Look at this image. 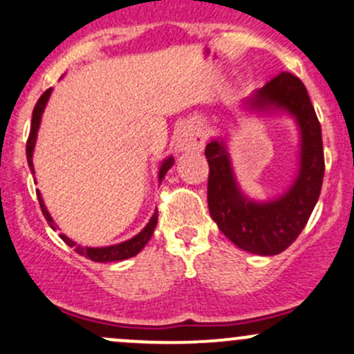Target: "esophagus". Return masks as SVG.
<instances>
[{"mask_svg": "<svg viewBox=\"0 0 354 354\" xmlns=\"http://www.w3.org/2000/svg\"><path fill=\"white\" fill-rule=\"evenodd\" d=\"M206 143L204 130L197 124H185L176 135V145L178 151H201Z\"/></svg>", "mask_w": 354, "mask_h": 354, "instance_id": "esophagus-1", "label": "esophagus"}]
</instances>
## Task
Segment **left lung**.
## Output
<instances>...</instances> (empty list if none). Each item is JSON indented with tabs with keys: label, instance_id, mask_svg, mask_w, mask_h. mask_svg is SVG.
Returning <instances> with one entry per match:
<instances>
[{
	"label": "left lung",
	"instance_id": "obj_1",
	"mask_svg": "<svg viewBox=\"0 0 354 354\" xmlns=\"http://www.w3.org/2000/svg\"><path fill=\"white\" fill-rule=\"evenodd\" d=\"M248 102L252 108L275 106L295 116L302 135L299 177L290 191L277 201L253 203L239 192L226 148L212 140L206 145L207 206L219 230L238 248L272 257L282 253L297 239L321 194L324 177L321 123L306 86L290 72L275 75Z\"/></svg>",
	"mask_w": 354,
	"mask_h": 354
}]
</instances>
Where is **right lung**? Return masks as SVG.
<instances>
[{
	"instance_id": "obj_1",
	"label": "right lung",
	"mask_w": 354,
	"mask_h": 354,
	"mask_svg": "<svg viewBox=\"0 0 354 354\" xmlns=\"http://www.w3.org/2000/svg\"><path fill=\"white\" fill-rule=\"evenodd\" d=\"M50 93H52V87H50V89L45 91L44 94H41L40 100L37 101L35 108H33V113H32V127H30V135H28V140H26V160H28V165H30V169H32V174H33L32 155H33V147H35L37 131H39L41 113H44L45 104H47ZM172 163H174L172 157L167 158V160L162 163L160 172H158V178H160V180L163 177H165L167 170L172 167ZM37 197H39L40 209H41V212H44L45 219H47L48 224L54 227V221H52L50 214H48L47 207H45L44 201H41L40 192H37ZM157 221H158V211H155L153 216H151L150 223L147 224L145 230H143L142 233L136 234L135 238L128 239V241L120 243V245H115V246H106V248H87V246L75 245V243L72 241V239L67 238L66 234H60V238H62L64 243H67L71 248H74V252H77L79 254H82V257L89 258V260H93V261H100V263H104V261H121V260H127V258L135 257V254H138L143 248H145V245L148 241H150L151 234H153V230H155V226H157Z\"/></svg>"
}]
</instances>
